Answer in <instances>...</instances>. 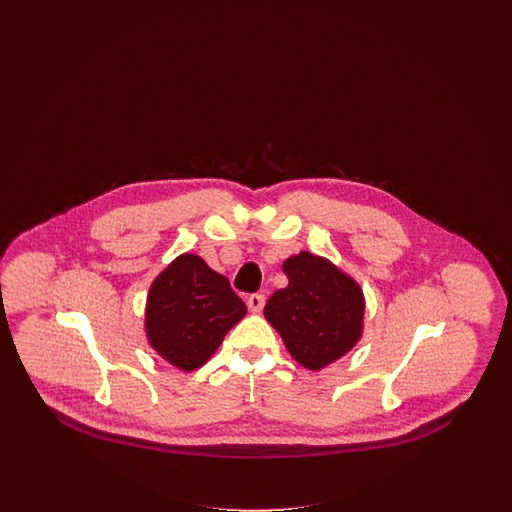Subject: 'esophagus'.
<instances>
[{"mask_svg":"<svg viewBox=\"0 0 512 512\" xmlns=\"http://www.w3.org/2000/svg\"><path fill=\"white\" fill-rule=\"evenodd\" d=\"M247 307L253 311V313H261L263 307H265V295L263 293H251L247 297Z\"/></svg>","mask_w":512,"mask_h":512,"instance_id":"34e87169","label":"esophagus"}]
</instances>
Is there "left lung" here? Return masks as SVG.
<instances>
[{
	"instance_id": "1",
	"label": "left lung",
	"mask_w": 512,
	"mask_h": 512,
	"mask_svg": "<svg viewBox=\"0 0 512 512\" xmlns=\"http://www.w3.org/2000/svg\"><path fill=\"white\" fill-rule=\"evenodd\" d=\"M282 268L288 286L270 295L265 317L297 363L311 370L330 365L361 338L363 292L340 268L307 251Z\"/></svg>"
}]
</instances>
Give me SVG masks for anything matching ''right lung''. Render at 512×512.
<instances>
[{
  "mask_svg": "<svg viewBox=\"0 0 512 512\" xmlns=\"http://www.w3.org/2000/svg\"><path fill=\"white\" fill-rule=\"evenodd\" d=\"M245 303L228 278L197 255H180L153 282L147 297L151 347L182 370L203 365L226 332L244 318Z\"/></svg>",
  "mask_w": 512,
  "mask_h": 512,
  "instance_id": "add662e5",
  "label": "right lung"
}]
</instances>
